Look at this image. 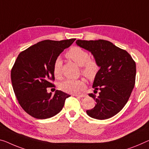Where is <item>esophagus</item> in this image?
<instances>
[{
	"label": "esophagus",
	"instance_id": "obj_1",
	"mask_svg": "<svg viewBox=\"0 0 149 149\" xmlns=\"http://www.w3.org/2000/svg\"><path fill=\"white\" fill-rule=\"evenodd\" d=\"M74 96H75V97H80V98H84V97H86V95H74Z\"/></svg>",
	"mask_w": 149,
	"mask_h": 149
}]
</instances>
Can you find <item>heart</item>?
Segmentation results:
<instances>
[{"mask_svg":"<svg viewBox=\"0 0 149 149\" xmlns=\"http://www.w3.org/2000/svg\"><path fill=\"white\" fill-rule=\"evenodd\" d=\"M66 56L76 63L81 67V73L88 79L92 80L97 76L99 66L95 59L90 58L88 52L79 47H74L70 49L67 53ZM52 72L54 77L57 79L62 78V61L57 58L54 61L52 67ZM86 88L84 81L67 79L60 84V88L64 92L77 95L81 93Z\"/></svg>","mask_w":149,"mask_h":149,"instance_id":"1","label":"heart"}]
</instances>
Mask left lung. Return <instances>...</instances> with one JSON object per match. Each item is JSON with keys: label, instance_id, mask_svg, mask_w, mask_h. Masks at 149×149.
<instances>
[{"label": "left lung", "instance_id": "obj_1", "mask_svg": "<svg viewBox=\"0 0 149 149\" xmlns=\"http://www.w3.org/2000/svg\"><path fill=\"white\" fill-rule=\"evenodd\" d=\"M76 43L92 53L100 67L93 84L95 90H100L99 95L89 94L97 104L86 113L98 120L111 118L123 109L131 95L135 84V62L125 50L108 40H77Z\"/></svg>", "mask_w": 149, "mask_h": 149}]
</instances>
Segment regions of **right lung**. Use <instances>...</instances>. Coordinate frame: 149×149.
Masks as SVG:
<instances>
[{
    "mask_svg": "<svg viewBox=\"0 0 149 149\" xmlns=\"http://www.w3.org/2000/svg\"><path fill=\"white\" fill-rule=\"evenodd\" d=\"M76 40H45L30 47L18 56L11 70L14 92L22 109L34 118L46 119L63 109L70 95L56 90L54 95L47 93L54 76L53 64L62 52Z\"/></svg>",
    "mask_w": 149,
    "mask_h": 149,
    "instance_id": "add662e5",
    "label": "right lung"
}]
</instances>
